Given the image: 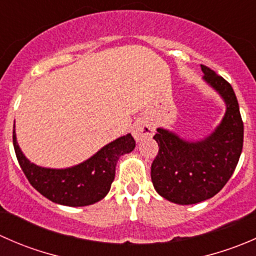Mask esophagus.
Segmentation results:
<instances>
[{"instance_id": "esophagus-1", "label": "esophagus", "mask_w": 256, "mask_h": 256, "mask_svg": "<svg viewBox=\"0 0 256 256\" xmlns=\"http://www.w3.org/2000/svg\"><path fill=\"white\" fill-rule=\"evenodd\" d=\"M152 135H154V128L148 121L138 120V122H135L132 128V136L138 142L144 140V138H152Z\"/></svg>"}]
</instances>
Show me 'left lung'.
Wrapping results in <instances>:
<instances>
[{
  "mask_svg": "<svg viewBox=\"0 0 256 256\" xmlns=\"http://www.w3.org/2000/svg\"><path fill=\"white\" fill-rule=\"evenodd\" d=\"M203 82L220 96L226 112L210 134L187 138L174 130L157 128L160 150L151 164V180L164 200L180 206L196 204L216 196L238 164L244 125L233 88L212 69L200 66Z\"/></svg>",
  "mask_w": 256,
  "mask_h": 256,
  "instance_id": "obj_1",
  "label": "left lung"
}]
</instances>
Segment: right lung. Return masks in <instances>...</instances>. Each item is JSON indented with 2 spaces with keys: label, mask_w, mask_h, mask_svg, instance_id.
<instances>
[{
  "label": "right lung",
  "mask_w": 256,
  "mask_h": 256,
  "mask_svg": "<svg viewBox=\"0 0 256 256\" xmlns=\"http://www.w3.org/2000/svg\"><path fill=\"white\" fill-rule=\"evenodd\" d=\"M135 144L131 134H126L78 164L50 168L38 166L26 157L14 128V152L30 184L49 200L68 207H85L102 200L112 187L118 158L132 152Z\"/></svg>",
  "instance_id": "1"
}]
</instances>
